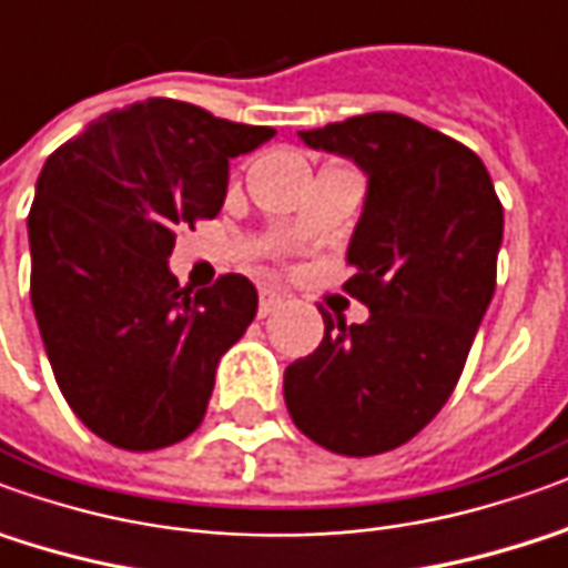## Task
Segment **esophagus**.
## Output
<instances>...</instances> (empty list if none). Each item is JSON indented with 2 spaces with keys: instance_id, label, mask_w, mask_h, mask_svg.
<instances>
[{
  "instance_id": "esophagus-1",
  "label": "esophagus",
  "mask_w": 568,
  "mask_h": 568,
  "mask_svg": "<svg viewBox=\"0 0 568 568\" xmlns=\"http://www.w3.org/2000/svg\"><path fill=\"white\" fill-rule=\"evenodd\" d=\"M284 306V293L272 291V287H262L260 291V315H272L277 308Z\"/></svg>"
}]
</instances>
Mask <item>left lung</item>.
I'll use <instances>...</instances> for the list:
<instances>
[{"mask_svg": "<svg viewBox=\"0 0 568 568\" xmlns=\"http://www.w3.org/2000/svg\"><path fill=\"white\" fill-rule=\"evenodd\" d=\"M300 139L367 172L343 291L371 318L346 327L322 308L324 339L284 371V402L327 452L383 455L455 393L495 293L504 206L467 144L402 113H362Z\"/></svg>", "mask_w": 568, "mask_h": 568, "instance_id": "obj_1", "label": "left lung"}]
</instances>
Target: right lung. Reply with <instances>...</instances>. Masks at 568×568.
Returning <instances> with one entry per match:
<instances>
[{
  "mask_svg": "<svg viewBox=\"0 0 568 568\" xmlns=\"http://www.w3.org/2000/svg\"><path fill=\"white\" fill-rule=\"evenodd\" d=\"M272 135L148 98L98 116L39 172L27 216L39 334L73 414L116 448L187 439L256 315L244 275L191 293L166 260L175 234L222 210L229 160Z\"/></svg>",
  "mask_w": 568,
  "mask_h": 568,
  "instance_id": "1",
  "label": "right lung"
}]
</instances>
